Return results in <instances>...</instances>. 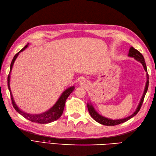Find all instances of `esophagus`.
Masks as SVG:
<instances>
[{
  "label": "esophagus",
  "instance_id": "1",
  "mask_svg": "<svg viewBox=\"0 0 156 156\" xmlns=\"http://www.w3.org/2000/svg\"><path fill=\"white\" fill-rule=\"evenodd\" d=\"M80 83L82 84H85V83H87L86 82V81H85V80H81V81H80Z\"/></svg>",
  "mask_w": 156,
  "mask_h": 156
}]
</instances>
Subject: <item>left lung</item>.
I'll use <instances>...</instances> for the list:
<instances>
[{"mask_svg":"<svg viewBox=\"0 0 156 156\" xmlns=\"http://www.w3.org/2000/svg\"><path fill=\"white\" fill-rule=\"evenodd\" d=\"M128 56L130 57L134 58V59L136 60L137 62L141 63L143 65V68H144L145 71L146 72H147V66H146V63L145 62L144 57H143L142 54L140 53L139 51L135 49V48H133V47H131L129 49V54H128ZM146 78H147V81H146L145 87L144 88V91H143V94L142 95L141 99V100H140L139 105H138V106H137V108L135 109V111L134 112L130 115H129V116L124 118H121V119H117V120H112V119H110V118L103 116L102 115H100L99 113L95 110V109H94L93 105H92V103H91V102L90 101V103H87V108H88V112H89V114L91 115V117H92L96 122H97L101 124L105 125V126H115V125H118V124H120L122 123H124V122H125L128 121L129 120H130V118H132L133 117L135 116L137 113L139 112L140 109H141V107L143 104V100H144L146 93H147V89H148L149 76H148L147 73L146 74Z\"/></svg>","mask_w":156,"mask_h":156,"instance_id":"1","label":"left lung"}]
</instances>
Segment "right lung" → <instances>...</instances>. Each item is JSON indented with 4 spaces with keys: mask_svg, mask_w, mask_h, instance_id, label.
Returning a JSON list of instances; mask_svg holds the SVG:
<instances>
[{
    "mask_svg": "<svg viewBox=\"0 0 156 156\" xmlns=\"http://www.w3.org/2000/svg\"><path fill=\"white\" fill-rule=\"evenodd\" d=\"M28 45H29V43H27L25 47L22 48V49H21L20 52H18V53L15 55L13 60H12L11 66H10V72H9V74L8 76L7 83H8V88H9V92H10V94H11L12 103H13V108H15V110L19 113L20 114L22 115L23 117L27 119V120L30 121L32 122H36V123H40V124L51 123L52 122H54L58 120V119L61 117V115H62L63 109H64V107H65L66 99H68V97H69V94L72 93V91L74 90L75 87L74 86H72L67 88V89H66L62 93V94H61L59 98L58 99V100L53 105V107H51V108L49 109H48L47 111L42 112L41 114H28V113H26L21 110V109H20L19 108V107L17 105L16 103H15V101L13 99V94L11 93V90L10 88L11 73L12 71V68H13V64L15 63V61L16 60L17 57H18V55H19V54L21 53V52H22L25 50L26 48L28 47Z\"/></svg>",
    "mask_w": 156,
    "mask_h": 156,
    "instance_id": "1",
    "label": "right lung"
}]
</instances>
